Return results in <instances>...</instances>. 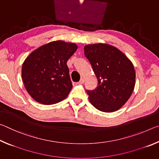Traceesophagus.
Masks as SVG:
<instances>
[{
	"instance_id": "1",
	"label": "esophagus",
	"mask_w": 159,
	"mask_h": 159,
	"mask_svg": "<svg viewBox=\"0 0 159 159\" xmlns=\"http://www.w3.org/2000/svg\"><path fill=\"white\" fill-rule=\"evenodd\" d=\"M84 82H85L84 79H81L80 80V81H79V83H78V84L81 85V84H83V83H84Z\"/></svg>"
}]
</instances>
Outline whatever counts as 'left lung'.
<instances>
[{"mask_svg": "<svg viewBox=\"0 0 159 159\" xmlns=\"http://www.w3.org/2000/svg\"><path fill=\"white\" fill-rule=\"evenodd\" d=\"M84 53L98 80L95 90H87L89 101L101 111H117L133 92L135 71L133 63L118 48L106 43L86 45Z\"/></svg>", "mask_w": 159, "mask_h": 159, "instance_id": "1", "label": "left lung"}]
</instances>
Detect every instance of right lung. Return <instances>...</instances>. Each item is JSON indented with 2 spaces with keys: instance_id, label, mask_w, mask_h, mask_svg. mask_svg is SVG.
Masks as SVG:
<instances>
[{
  "instance_id": "1",
  "label": "right lung",
  "mask_w": 159,
  "mask_h": 159,
  "mask_svg": "<svg viewBox=\"0 0 159 159\" xmlns=\"http://www.w3.org/2000/svg\"><path fill=\"white\" fill-rule=\"evenodd\" d=\"M77 48L74 43L52 41L38 48L26 58L21 78L34 100L50 105L68 96L72 83L66 62Z\"/></svg>"
}]
</instances>
